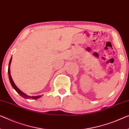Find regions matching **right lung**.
<instances>
[{
	"label": "right lung",
	"mask_w": 129,
	"mask_h": 129,
	"mask_svg": "<svg viewBox=\"0 0 129 129\" xmlns=\"http://www.w3.org/2000/svg\"><path fill=\"white\" fill-rule=\"evenodd\" d=\"M11 59H12V58H11L10 60V62H9V69H8V73H9V77L10 81V83H11V84L12 85V86L13 87V88L15 90L17 91V92L18 93L19 95H20L21 96H22L23 98H31V99H39V98H40L41 96H43V95H40V96H27V95L25 94L24 93H23L22 92V91H21L18 88H17L16 85H15L14 82H13V79H12L11 76V74H10V67Z\"/></svg>",
	"instance_id": "1"
}]
</instances>
